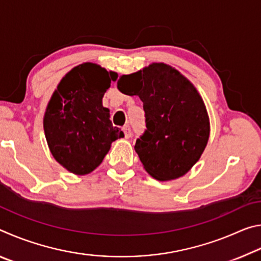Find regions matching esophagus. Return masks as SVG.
<instances>
[{
  "instance_id": "34e87169",
  "label": "esophagus",
  "mask_w": 261,
  "mask_h": 261,
  "mask_svg": "<svg viewBox=\"0 0 261 261\" xmlns=\"http://www.w3.org/2000/svg\"><path fill=\"white\" fill-rule=\"evenodd\" d=\"M123 131H124L125 138H130V137H131V129H130V126H129V125L123 126Z\"/></svg>"
}]
</instances>
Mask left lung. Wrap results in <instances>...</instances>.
I'll use <instances>...</instances> for the list:
<instances>
[{"label": "left lung", "instance_id": "1", "mask_svg": "<svg viewBox=\"0 0 261 261\" xmlns=\"http://www.w3.org/2000/svg\"><path fill=\"white\" fill-rule=\"evenodd\" d=\"M122 93L144 103L146 130L135 149L147 173L171 180L199 160L210 138V117L193 84L166 63H152L117 82Z\"/></svg>", "mask_w": 261, "mask_h": 261}]
</instances>
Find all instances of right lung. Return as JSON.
Here are the masks:
<instances>
[{"instance_id":"right-lung-1","label":"right lung","mask_w":261,"mask_h":261,"mask_svg":"<svg viewBox=\"0 0 261 261\" xmlns=\"http://www.w3.org/2000/svg\"><path fill=\"white\" fill-rule=\"evenodd\" d=\"M117 73L99 64H79L61 79L47 105L43 130L51 155L74 175L100 166L112 143L124 137L113 126L102 98Z\"/></svg>"}]
</instances>
